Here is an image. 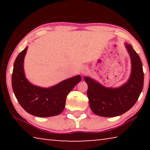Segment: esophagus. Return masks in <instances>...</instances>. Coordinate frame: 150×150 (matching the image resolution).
Instances as JSON below:
<instances>
[{
  "label": "esophagus",
  "instance_id": "1",
  "mask_svg": "<svg viewBox=\"0 0 150 150\" xmlns=\"http://www.w3.org/2000/svg\"><path fill=\"white\" fill-rule=\"evenodd\" d=\"M87 67H83L82 68H81V73H82L83 75H84V74H85V73H87Z\"/></svg>",
  "mask_w": 150,
  "mask_h": 150
}]
</instances>
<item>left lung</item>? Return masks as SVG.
<instances>
[{
    "label": "left lung",
    "instance_id": "left-lung-1",
    "mask_svg": "<svg viewBox=\"0 0 150 150\" xmlns=\"http://www.w3.org/2000/svg\"><path fill=\"white\" fill-rule=\"evenodd\" d=\"M131 59V73L127 82L116 88L106 87L89 77H84L88 85L91 109L96 115L115 117L126 112L135 105L144 86V74L138 54L132 45L125 43Z\"/></svg>",
    "mask_w": 150,
    "mask_h": 150
}]
</instances>
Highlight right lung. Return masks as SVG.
<instances>
[{"instance_id":"right-lung-1","label":"right lung","mask_w":150,"mask_h":150,"mask_svg":"<svg viewBox=\"0 0 150 150\" xmlns=\"http://www.w3.org/2000/svg\"><path fill=\"white\" fill-rule=\"evenodd\" d=\"M28 47L18 55L14 63L12 87L16 99L27 112L38 117L59 115L65 108L66 98L81 77L76 75L49 88L32 84L24 70V61Z\"/></svg>"}]
</instances>
